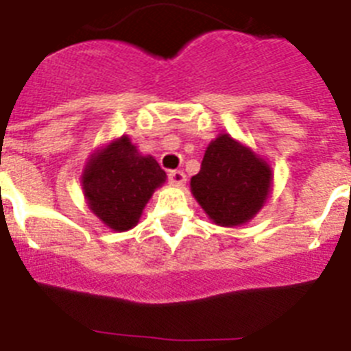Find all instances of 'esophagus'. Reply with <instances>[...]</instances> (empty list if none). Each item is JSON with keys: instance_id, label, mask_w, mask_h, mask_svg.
I'll list each match as a JSON object with an SVG mask.
<instances>
[{"instance_id": "obj_1", "label": "esophagus", "mask_w": 351, "mask_h": 351, "mask_svg": "<svg viewBox=\"0 0 351 351\" xmlns=\"http://www.w3.org/2000/svg\"><path fill=\"white\" fill-rule=\"evenodd\" d=\"M169 181L172 182V184H184L186 181V173L182 172V170H172V172H169Z\"/></svg>"}]
</instances>
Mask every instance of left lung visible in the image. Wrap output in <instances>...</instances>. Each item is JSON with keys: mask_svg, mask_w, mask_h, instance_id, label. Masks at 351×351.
I'll return each instance as SVG.
<instances>
[{"mask_svg": "<svg viewBox=\"0 0 351 351\" xmlns=\"http://www.w3.org/2000/svg\"><path fill=\"white\" fill-rule=\"evenodd\" d=\"M271 188V169L230 135H219L191 178V191L216 225H243L263 206Z\"/></svg>", "mask_w": 351, "mask_h": 351, "instance_id": "1", "label": "left lung"}]
</instances>
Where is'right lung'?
I'll return each mask as SVG.
<instances>
[{"label": "right lung", "instance_id": "add662e5", "mask_svg": "<svg viewBox=\"0 0 351 351\" xmlns=\"http://www.w3.org/2000/svg\"><path fill=\"white\" fill-rule=\"evenodd\" d=\"M153 156H141L126 137L93 156L82 176L84 195L93 213L114 230L137 225L153 191L165 182Z\"/></svg>", "mask_w": 351, "mask_h": 351}]
</instances>
